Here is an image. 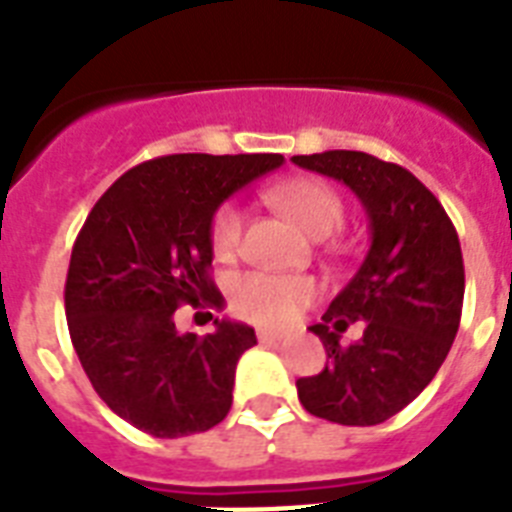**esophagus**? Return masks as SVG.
<instances>
[{
	"label": "esophagus",
	"instance_id": "1",
	"mask_svg": "<svg viewBox=\"0 0 512 512\" xmlns=\"http://www.w3.org/2000/svg\"><path fill=\"white\" fill-rule=\"evenodd\" d=\"M257 337H260V342H279L281 340L279 332H271V329H260V332H257Z\"/></svg>",
	"mask_w": 512,
	"mask_h": 512
}]
</instances>
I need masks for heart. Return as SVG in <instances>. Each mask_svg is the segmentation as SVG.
I'll return each instance as SVG.
<instances>
[{"mask_svg":"<svg viewBox=\"0 0 512 512\" xmlns=\"http://www.w3.org/2000/svg\"><path fill=\"white\" fill-rule=\"evenodd\" d=\"M281 215L305 231L313 239H327L345 220V209L337 191L324 180L295 177L287 183L273 185L265 193ZM244 215L236 204H223L212 217L209 239L215 255H233L241 244ZM316 297L313 281L300 276H268V273H244L233 279L228 300L236 316L263 324V327H284L295 319L300 308Z\"/></svg>","mask_w":512,"mask_h":512,"instance_id":"heart-1","label":"heart"}]
</instances>
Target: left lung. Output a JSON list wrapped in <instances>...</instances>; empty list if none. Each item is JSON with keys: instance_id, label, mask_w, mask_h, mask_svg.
Returning <instances> with one entry per match:
<instances>
[{"instance_id": "left-lung-1", "label": "left lung", "mask_w": 512, "mask_h": 512, "mask_svg": "<svg viewBox=\"0 0 512 512\" xmlns=\"http://www.w3.org/2000/svg\"><path fill=\"white\" fill-rule=\"evenodd\" d=\"M303 170L335 177L369 220V252L311 332L327 366L297 380L305 412L337 425H380L412 404L444 364L460 329L465 268L452 220L409 170L364 151L292 156ZM365 324L358 343L339 335Z\"/></svg>"}]
</instances>
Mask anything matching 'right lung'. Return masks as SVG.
<instances>
[{"mask_svg":"<svg viewBox=\"0 0 512 512\" xmlns=\"http://www.w3.org/2000/svg\"><path fill=\"white\" fill-rule=\"evenodd\" d=\"M281 164V154L151 159L124 172L84 220L66 276L68 332L95 393L143 433H204L231 409L255 329L215 319V332L199 337L177 332L175 311L223 305L209 279L212 217Z\"/></svg>","mask_w":512,"mask_h":512,"instance_id":"obj_1","label":"right lung"}]
</instances>
